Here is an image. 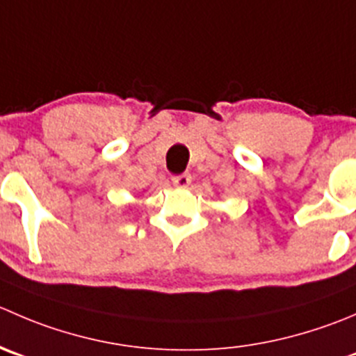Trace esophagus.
I'll list each match as a JSON object with an SVG mask.
<instances>
[{"label": "esophagus", "instance_id": "esophagus-1", "mask_svg": "<svg viewBox=\"0 0 356 356\" xmlns=\"http://www.w3.org/2000/svg\"><path fill=\"white\" fill-rule=\"evenodd\" d=\"M175 188H188L189 182H191V174H179L172 177Z\"/></svg>", "mask_w": 356, "mask_h": 356}]
</instances>
